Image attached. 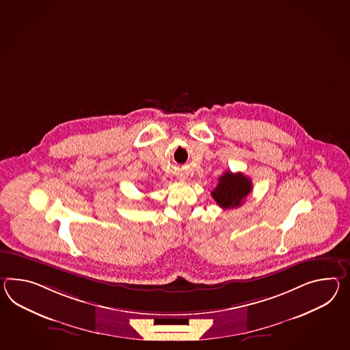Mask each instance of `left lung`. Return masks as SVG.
<instances>
[{"label":"left lung","mask_w":350,"mask_h":350,"mask_svg":"<svg viewBox=\"0 0 350 350\" xmlns=\"http://www.w3.org/2000/svg\"><path fill=\"white\" fill-rule=\"evenodd\" d=\"M252 188V180L243 173L228 171L220 176L219 183L211 192V196L222 208H234L241 206Z\"/></svg>","instance_id":"1"}]
</instances>
